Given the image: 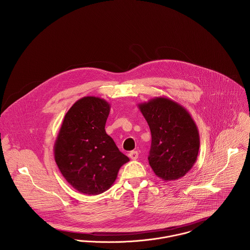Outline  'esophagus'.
<instances>
[{
  "label": "esophagus",
  "mask_w": 250,
  "mask_h": 250,
  "mask_svg": "<svg viewBox=\"0 0 250 250\" xmlns=\"http://www.w3.org/2000/svg\"><path fill=\"white\" fill-rule=\"evenodd\" d=\"M129 158H130L131 160H137V159L139 158V153H138V151H131V152L129 153Z\"/></svg>",
  "instance_id": "1"
}]
</instances>
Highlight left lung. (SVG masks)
Here are the masks:
<instances>
[{
  "mask_svg": "<svg viewBox=\"0 0 250 250\" xmlns=\"http://www.w3.org/2000/svg\"><path fill=\"white\" fill-rule=\"evenodd\" d=\"M139 107L151 131L149 165L164 181L185 176L196 162L199 133L188 111L167 97H155Z\"/></svg>",
  "mask_w": 250,
  "mask_h": 250,
  "instance_id": "8db88e82",
  "label": "left lung"
}]
</instances>
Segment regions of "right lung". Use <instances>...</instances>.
Listing matches in <instances>:
<instances>
[{
  "label": "right lung",
  "instance_id": "1",
  "mask_svg": "<svg viewBox=\"0 0 250 250\" xmlns=\"http://www.w3.org/2000/svg\"><path fill=\"white\" fill-rule=\"evenodd\" d=\"M109 110L102 98H81L66 112L55 142V161L62 176L83 194L107 190L130 161L105 131Z\"/></svg>",
  "mask_w": 250,
  "mask_h": 250
}]
</instances>
